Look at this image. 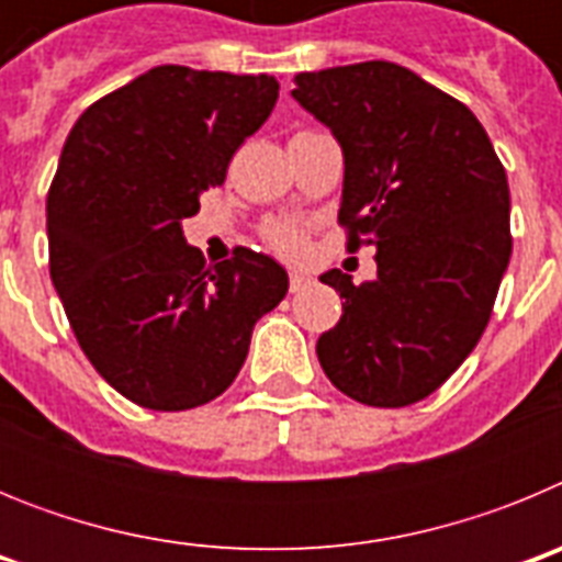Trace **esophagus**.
I'll use <instances>...</instances> for the list:
<instances>
[{
	"mask_svg": "<svg viewBox=\"0 0 562 562\" xmlns=\"http://www.w3.org/2000/svg\"><path fill=\"white\" fill-rule=\"evenodd\" d=\"M310 284V276H304V272H290V292H304Z\"/></svg>",
	"mask_w": 562,
	"mask_h": 562,
	"instance_id": "1",
	"label": "esophagus"
}]
</instances>
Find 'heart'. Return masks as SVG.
Returning a JSON list of instances; mask_svg holds the SVG:
<instances>
[{
	"label": "heart",
	"mask_w": 562,
	"mask_h": 562,
	"mask_svg": "<svg viewBox=\"0 0 562 562\" xmlns=\"http://www.w3.org/2000/svg\"><path fill=\"white\" fill-rule=\"evenodd\" d=\"M261 236H265V241L278 252V256L284 258H297L306 250V233L297 225H292V222H267V225L261 227Z\"/></svg>",
	"instance_id": "obj_1"
}]
</instances>
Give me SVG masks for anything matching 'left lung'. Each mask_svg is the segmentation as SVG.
Masks as SVG:
<instances>
[{
  "label": "left lung",
  "mask_w": 562,
  "mask_h": 562,
  "mask_svg": "<svg viewBox=\"0 0 562 562\" xmlns=\"http://www.w3.org/2000/svg\"><path fill=\"white\" fill-rule=\"evenodd\" d=\"M292 89L331 128L346 177V250L376 247V281L329 270L342 315L317 340L337 391L405 408L448 380L493 315L504 278L509 186L470 109L394 61L301 72Z\"/></svg>",
  "instance_id": "8db88e82"
}]
</instances>
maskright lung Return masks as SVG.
Returning a JSON list of instances; mask_svg holds the SVG:
<instances>
[{
    "mask_svg": "<svg viewBox=\"0 0 562 562\" xmlns=\"http://www.w3.org/2000/svg\"><path fill=\"white\" fill-rule=\"evenodd\" d=\"M276 101L272 76L162 64L92 103L64 143L47 193L49 278L83 355L140 408L216 400L258 317L286 295L270 256L236 247L207 267L180 227Z\"/></svg>",
    "mask_w": 562,
    "mask_h": 562,
    "instance_id": "1",
    "label": "right lung"
}]
</instances>
